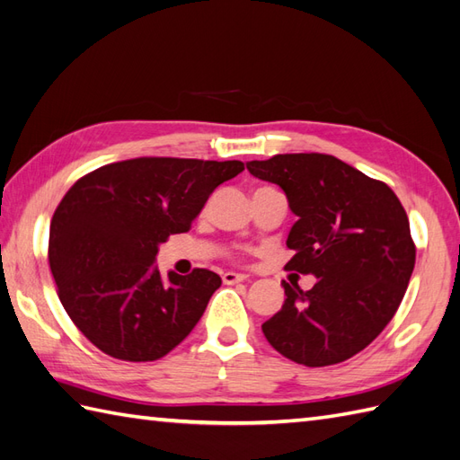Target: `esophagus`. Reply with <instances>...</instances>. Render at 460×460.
I'll use <instances>...</instances> for the list:
<instances>
[{
	"mask_svg": "<svg viewBox=\"0 0 460 460\" xmlns=\"http://www.w3.org/2000/svg\"><path fill=\"white\" fill-rule=\"evenodd\" d=\"M245 275H242V273H234V271H228V273H224L222 275V281H224V285H236V283H242V281H245Z\"/></svg>",
	"mask_w": 460,
	"mask_h": 460,
	"instance_id": "34e87169",
	"label": "esophagus"
}]
</instances>
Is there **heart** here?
Segmentation results:
<instances>
[{
	"mask_svg": "<svg viewBox=\"0 0 460 460\" xmlns=\"http://www.w3.org/2000/svg\"><path fill=\"white\" fill-rule=\"evenodd\" d=\"M260 189H273V187H260ZM260 189H257V191H260Z\"/></svg>",
	"mask_w": 460,
	"mask_h": 460,
	"instance_id": "obj_1",
	"label": "heart"
}]
</instances>
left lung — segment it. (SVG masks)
I'll use <instances>...</instances> for the list:
<instances>
[{"instance_id":"1","label":"left lung","mask_w":460,"mask_h":460,"mask_svg":"<svg viewBox=\"0 0 460 460\" xmlns=\"http://www.w3.org/2000/svg\"><path fill=\"white\" fill-rule=\"evenodd\" d=\"M252 175L283 189L298 217L288 271L316 275L261 330L287 359L328 367L363 351L394 318L416 265L404 207L392 189L328 154H277L250 162Z\"/></svg>"}]
</instances>
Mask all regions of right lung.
Here are the masks:
<instances>
[{
  "instance_id": "1",
  "label": "right lung",
  "mask_w": 460,
  "mask_h": 460,
  "mask_svg": "<svg viewBox=\"0 0 460 460\" xmlns=\"http://www.w3.org/2000/svg\"><path fill=\"white\" fill-rule=\"evenodd\" d=\"M240 172L238 160L150 155L101 165L70 187L50 222L49 263L64 310L97 349L155 361L191 333L220 277L199 267L162 277L152 263Z\"/></svg>"
}]
</instances>
